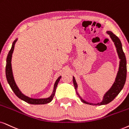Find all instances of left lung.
I'll use <instances>...</instances> for the list:
<instances>
[{
  "mask_svg": "<svg viewBox=\"0 0 129 129\" xmlns=\"http://www.w3.org/2000/svg\"><path fill=\"white\" fill-rule=\"evenodd\" d=\"M107 33L110 35L111 39L112 42H114L115 48H116L117 54H118V58L120 59V64H119L118 71L117 72V74L116 77H115V81L114 82L111 87L104 94L102 101L97 104H93L87 102V101H86L80 96L79 93L77 92V83L74 77L73 76V84H74V88L76 89L77 94V95L80 98L81 102H83L84 104L93 105H102L108 104L114 99L119 94V93L121 92V90L123 89L124 86L127 76V62L125 54L123 50V48H122L121 41H120L118 37L116 36L114 34L112 33L111 31H107Z\"/></svg>",
  "mask_w": 129,
  "mask_h": 129,
  "instance_id": "left-lung-1",
  "label": "left lung"
}]
</instances>
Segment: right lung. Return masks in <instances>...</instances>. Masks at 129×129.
Wrapping results in <instances>:
<instances>
[{"label": "right lung", "instance_id": "right-lung-1", "mask_svg": "<svg viewBox=\"0 0 129 129\" xmlns=\"http://www.w3.org/2000/svg\"><path fill=\"white\" fill-rule=\"evenodd\" d=\"M18 39H15L14 42L12 43V47L10 51L8 53L7 58H6V79H7L8 83H9V86L14 93L17 95V96L21 99V100L25 101V102H27V103L30 104H33V105H40V104H46L49 103L52 100L53 98V96L55 95V93L56 92V89L57 86H58V82L60 80V79L61 78V76H60L58 77V79H56V81H55L54 86H53V92L52 93L51 95L49 97L46 98H30L27 96L23 94L22 92L19 90V89L18 87L17 84H16L15 81L14 80V75H13L12 72V63H11V61H12V53L14 50V47L15 43L17 42Z\"/></svg>", "mask_w": 129, "mask_h": 129}]
</instances>
